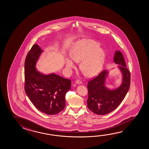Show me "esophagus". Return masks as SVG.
I'll list each match as a JSON object with an SVG mask.
<instances>
[{
    "instance_id": "34e87169",
    "label": "esophagus",
    "mask_w": 149,
    "mask_h": 149,
    "mask_svg": "<svg viewBox=\"0 0 149 149\" xmlns=\"http://www.w3.org/2000/svg\"><path fill=\"white\" fill-rule=\"evenodd\" d=\"M75 83L77 84H78V85H81V81H80L79 79H77V80L76 81Z\"/></svg>"
}]
</instances>
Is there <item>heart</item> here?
Segmentation results:
<instances>
[{
  "instance_id": "b5f03b06",
  "label": "heart",
  "mask_w": 149,
  "mask_h": 149,
  "mask_svg": "<svg viewBox=\"0 0 149 149\" xmlns=\"http://www.w3.org/2000/svg\"><path fill=\"white\" fill-rule=\"evenodd\" d=\"M100 45L93 40L83 39L74 45L70 56L75 62H81V70L90 77L100 72L105 60V53L99 48ZM65 66L68 70L75 68V64L70 58H66Z\"/></svg>"
}]
</instances>
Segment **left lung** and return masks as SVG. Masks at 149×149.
<instances>
[{
  "label": "left lung",
  "mask_w": 149,
  "mask_h": 149,
  "mask_svg": "<svg viewBox=\"0 0 149 149\" xmlns=\"http://www.w3.org/2000/svg\"><path fill=\"white\" fill-rule=\"evenodd\" d=\"M114 61L115 63L120 65L118 67L123 74V83L118 88L111 90L105 87L107 71H102L88 82L87 107L96 114H107L116 109L129 90L130 73L126 68L124 58L120 51L115 52Z\"/></svg>",
  "instance_id": "obj_1"
}]
</instances>
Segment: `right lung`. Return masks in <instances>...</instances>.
I'll list each match as a JSON object with an SVG mask.
<instances>
[{"label":"right lung","mask_w":149,"mask_h":149,"mask_svg":"<svg viewBox=\"0 0 149 149\" xmlns=\"http://www.w3.org/2000/svg\"><path fill=\"white\" fill-rule=\"evenodd\" d=\"M42 51L38 45H33L25 58V91L40 112L56 114L65 107V96L71 89V80L54 74L44 75L37 71L36 63Z\"/></svg>","instance_id":"right-lung-1"}]
</instances>
